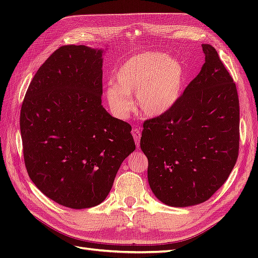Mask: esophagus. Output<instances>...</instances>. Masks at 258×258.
Listing matches in <instances>:
<instances>
[{
	"label": "esophagus",
	"mask_w": 258,
	"mask_h": 258,
	"mask_svg": "<svg viewBox=\"0 0 258 258\" xmlns=\"http://www.w3.org/2000/svg\"><path fill=\"white\" fill-rule=\"evenodd\" d=\"M132 137H134V139H135V142H136V144H137V147H139L140 146V138H141V132H140V129H138V128H136V129H134L132 130Z\"/></svg>",
	"instance_id": "34e87169"
}]
</instances>
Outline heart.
<instances>
[{
    "mask_svg": "<svg viewBox=\"0 0 258 258\" xmlns=\"http://www.w3.org/2000/svg\"><path fill=\"white\" fill-rule=\"evenodd\" d=\"M186 80L181 62L159 51H145L121 63L113 75L114 84L105 90L112 114L126 118L137 96L139 111L148 118L168 113L181 98Z\"/></svg>",
    "mask_w": 258,
    "mask_h": 258,
    "instance_id": "b5f03b06",
    "label": "heart"
}]
</instances>
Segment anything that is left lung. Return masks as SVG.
Returning a JSON list of instances; mask_svg holds the SVG:
<instances>
[{"label":"left lung","instance_id":"8db88e82","mask_svg":"<svg viewBox=\"0 0 258 258\" xmlns=\"http://www.w3.org/2000/svg\"><path fill=\"white\" fill-rule=\"evenodd\" d=\"M206 60L173 108L143 124L147 178L162 204L184 208L207 201L228 178L239 152V98L217 51Z\"/></svg>","mask_w":258,"mask_h":258}]
</instances>
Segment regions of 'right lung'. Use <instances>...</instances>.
Listing matches in <instances>:
<instances>
[{"instance_id":"obj_1","label":"right lung","mask_w":258,"mask_h":258,"mask_svg":"<svg viewBox=\"0 0 258 258\" xmlns=\"http://www.w3.org/2000/svg\"><path fill=\"white\" fill-rule=\"evenodd\" d=\"M103 53L85 45L58 48L38 69L21 106L28 174L45 196L67 208L104 201L136 150L130 124L101 103Z\"/></svg>"}]
</instances>
